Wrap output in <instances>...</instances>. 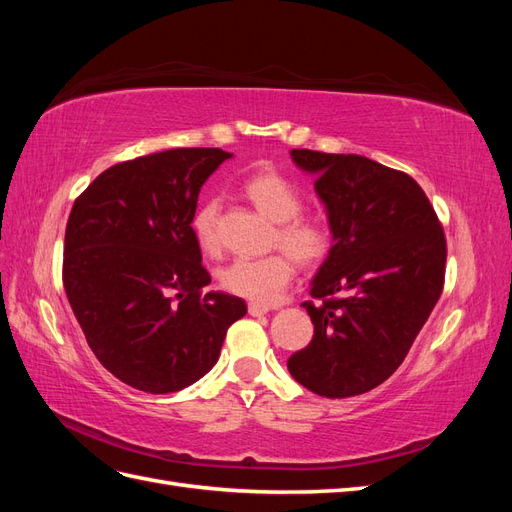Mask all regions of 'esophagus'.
Returning <instances> with one entry per match:
<instances>
[{
  "label": "esophagus",
  "instance_id": "esophagus-1",
  "mask_svg": "<svg viewBox=\"0 0 512 512\" xmlns=\"http://www.w3.org/2000/svg\"><path fill=\"white\" fill-rule=\"evenodd\" d=\"M247 312L252 316H265L269 312V305H262V303H250L247 305Z\"/></svg>",
  "mask_w": 512,
  "mask_h": 512
}]
</instances>
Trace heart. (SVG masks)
<instances>
[{"mask_svg": "<svg viewBox=\"0 0 512 512\" xmlns=\"http://www.w3.org/2000/svg\"><path fill=\"white\" fill-rule=\"evenodd\" d=\"M241 194L267 215L273 226L271 245H280L303 267H314L329 256L333 247L331 226L312 215H303V196L297 185L275 170H262L241 183ZM218 200H205L192 215V232L200 250L215 254L218 237ZM288 253V254H289ZM287 254V255H288ZM285 252L260 258H237L220 271L226 292L254 303H271L292 282L294 267Z\"/></svg>", "mask_w": 512, "mask_h": 512, "instance_id": "1", "label": "heart"}]
</instances>
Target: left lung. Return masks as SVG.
Listing matches in <instances>:
<instances>
[{
    "mask_svg": "<svg viewBox=\"0 0 512 512\" xmlns=\"http://www.w3.org/2000/svg\"><path fill=\"white\" fill-rule=\"evenodd\" d=\"M316 173L333 247L305 301L314 322L307 348L288 359L305 389L344 399L376 389L404 363L436 307L446 273V237L410 175L363 156L292 149Z\"/></svg>",
    "mask_w": 512,
    "mask_h": 512,
    "instance_id": "1",
    "label": "left lung"
}]
</instances>
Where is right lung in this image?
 Masks as SVG:
<instances>
[{
  "label": "right lung",
  "mask_w": 512,
  "mask_h": 512,
  "mask_svg": "<svg viewBox=\"0 0 512 512\" xmlns=\"http://www.w3.org/2000/svg\"><path fill=\"white\" fill-rule=\"evenodd\" d=\"M232 153L168 149L106 168L74 200L61 280L89 348L132 389L164 395L218 363L247 305L211 282L192 232L198 192Z\"/></svg>",
  "instance_id": "right-lung-1"
}]
</instances>
